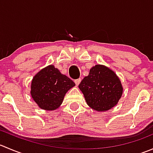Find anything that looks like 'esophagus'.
<instances>
[{
  "label": "esophagus",
  "instance_id": "obj_1",
  "mask_svg": "<svg viewBox=\"0 0 153 153\" xmlns=\"http://www.w3.org/2000/svg\"><path fill=\"white\" fill-rule=\"evenodd\" d=\"M75 84H76V86H78L79 85L80 83H81V79H80V78H78V79L75 80Z\"/></svg>",
  "mask_w": 153,
  "mask_h": 153
}]
</instances>
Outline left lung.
Returning a JSON list of instances; mask_svg holds the SVG:
<instances>
[{"instance_id": "1", "label": "left lung", "mask_w": 153, "mask_h": 153, "mask_svg": "<svg viewBox=\"0 0 153 153\" xmlns=\"http://www.w3.org/2000/svg\"><path fill=\"white\" fill-rule=\"evenodd\" d=\"M89 107L98 112H106L114 107L123 94L121 80L109 67L96 64L78 86Z\"/></svg>"}]
</instances>
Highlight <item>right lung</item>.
Listing matches in <instances>:
<instances>
[{
    "instance_id": "obj_1",
    "label": "right lung",
    "mask_w": 153,
    "mask_h": 153,
    "mask_svg": "<svg viewBox=\"0 0 153 153\" xmlns=\"http://www.w3.org/2000/svg\"><path fill=\"white\" fill-rule=\"evenodd\" d=\"M75 86L70 78L51 64L33 77L30 94L41 109L55 110L61 105L66 93Z\"/></svg>"
}]
</instances>
